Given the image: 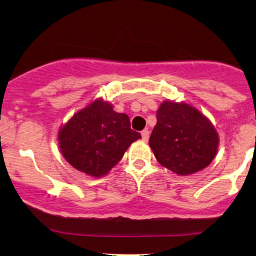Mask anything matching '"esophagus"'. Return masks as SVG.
I'll return each instance as SVG.
<instances>
[{
	"label": "esophagus",
	"instance_id": "obj_1",
	"mask_svg": "<svg viewBox=\"0 0 256 256\" xmlns=\"http://www.w3.org/2000/svg\"><path fill=\"white\" fill-rule=\"evenodd\" d=\"M140 134H142V140H144V142H146L149 138V131L146 128V130H143L142 132H140Z\"/></svg>",
	"mask_w": 256,
	"mask_h": 256
}]
</instances>
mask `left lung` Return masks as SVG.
<instances>
[{
  "label": "left lung",
  "instance_id": "8db88e82",
  "mask_svg": "<svg viewBox=\"0 0 256 256\" xmlns=\"http://www.w3.org/2000/svg\"><path fill=\"white\" fill-rule=\"evenodd\" d=\"M149 138L158 162L178 176L201 171L216 158L219 134L210 119L188 102L165 100Z\"/></svg>",
  "mask_w": 256,
  "mask_h": 256
}]
</instances>
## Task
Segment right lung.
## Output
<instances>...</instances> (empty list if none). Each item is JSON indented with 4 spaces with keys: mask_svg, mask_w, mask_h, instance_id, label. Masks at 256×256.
I'll list each match as a JSON object with an SVG mask.
<instances>
[{
    "mask_svg": "<svg viewBox=\"0 0 256 256\" xmlns=\"http://www.w3.org/2000/svg\"><path fill=\"white\" fill-rule=\"evenodd\" d=\"M140 134L131 130L128 114L98 98L60 126L58 148L64 160L92 178L107 176Z\"/></svg>",
    "mask_w": 256,
    "mask_h": 256,
    "instance_id": "add662e5",
    "label": "right lung"
}]
</instances>
